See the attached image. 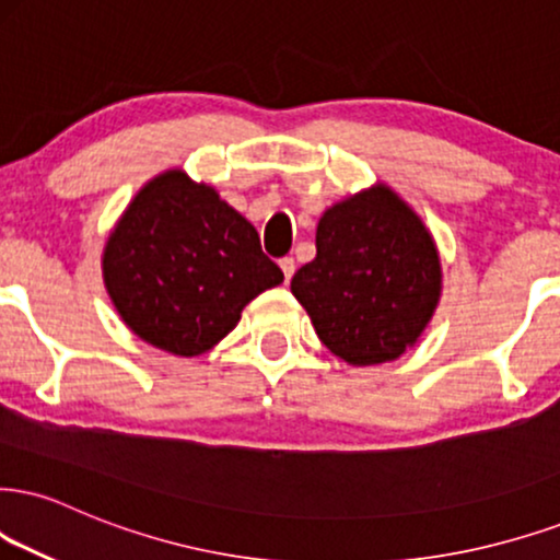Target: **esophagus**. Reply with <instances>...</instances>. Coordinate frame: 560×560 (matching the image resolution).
I'll return each instance as SVG.
<instances>
[{
	"mask_svg": "<svg viewBox=\"0 0 560 560\" xmlns=\"http://www.w3.org/2000/svg\"><path fill=\"white\" fill-rule=\"evenodd\" d=\"M280 269H282V278H285V282H291L293 272H295V259L293 257H282L280 259Z\"/></svg>",
	"mask_w": 560,
	"mask_h": 560,
	"instance_id": "1",
	"label": "esophagus"
}]
</instances>
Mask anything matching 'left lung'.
<instances>
[{
  "instance_id": "left-lung-1",
  "label": "left lung",
  "mask_w": 560,
  "mask_h": 560,
  "mask_svg": "<svg viewBox=\"0 0 560 560\" xmlns=\"http://www.w3.org/2000/svg\"><path fill=\"white\" fill-rule=\"evenodd\" d=\"M291 291L342 361H395L439 303L436 244L416 212L378 184L324 212L316 259L293 275Z\"/></svg>"
}]
</instances>
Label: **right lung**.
<instances>
[{
  "label": "right lung",
  "mask_w": 560,
  "mask_h": 560,
  "mask_svg": "<svg viewBox=\"0 0 560 560\" xmlns=\"http://www.w3.org/2000/svg\"><path fill=\"white\" fill-rule=\"evenodd\" d=\"M103 280L135 335L174 355H199L231 332L252 299L282 282L259 233L182 171L132 199L103 252Z\"/></svg>",
  "instance_id": "add662e5"
}]
</instances>
